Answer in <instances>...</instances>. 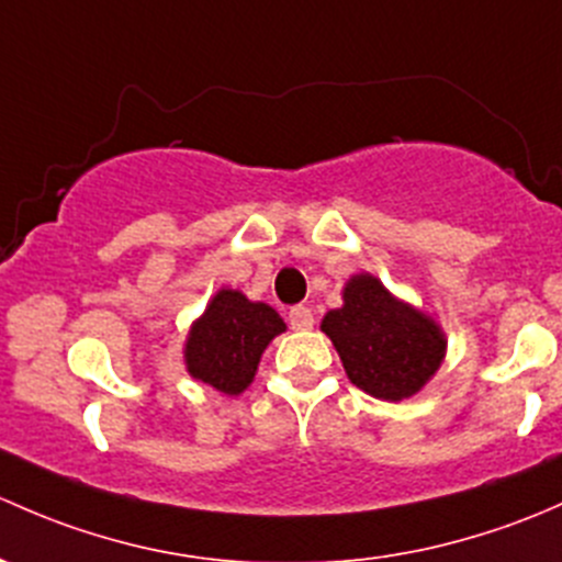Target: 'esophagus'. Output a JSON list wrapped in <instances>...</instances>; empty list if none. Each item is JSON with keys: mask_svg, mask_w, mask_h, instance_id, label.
<instances>
[{"mask_svg": "<svg viewBox=\"0 0 562 562\" xmlns=\"http://www.w3.org/2000/svg\"><path fill=\"white\" fill-rule=\"evenodd\" d=\"M289 324H292V329H311L314 327V314L305 305H294V308H289Z\"/></svg>", "mask_w": 562, "mask_h": 562, "instance_id": "1", "label": "esophagus"}]
</instances>
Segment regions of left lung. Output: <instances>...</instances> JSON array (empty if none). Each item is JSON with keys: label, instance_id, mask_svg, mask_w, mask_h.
<instances>
[{"label": "left lung", "instance_id": "obj_1", "mask_svg": "<svg viewBox=\"0 0 562 562\" xmlns=\"http://www.w3.org/2000/svg\"><path fill=\"white\" fill-rule=\"evenodd\" d=\"M322 329L338 349L351 384L392 403L419 392L447 351L430 316L392 297L368 273L346 283L344 308L329 311Z\"/></svg>", "mask_w": 562, "mask_h": 562}]
</instances>
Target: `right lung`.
Listing matches in <instances>:
<instances>
[{
	"mask_svg": "<svg viewBox=\"0 0 562 562\" xmlns=\"http://www.w3.org/2000/svg\"><path fill=\"white\" fill-rule=\"evenodd\" d=\"M283 329L286 324L270 305L222 289L189 333V373L224 395H240L251 384L262 351Z\"/></svg>",
	"mask_w": 562,
	"mask_h": 562,
	"instance_id": "1",
	"label": "right lung"
}]
</instances>
